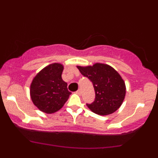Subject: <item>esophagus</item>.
<instances>
[{
    "mask_svg": "<svg viewBox=\"0 0 158 158\" xmlns=\"http://www.w3.org/2000/svg\"><path fill=\"white\" fill-rule=\"evenodd\" d=\"M76 93H77V94H78V95H81V90L80 89H79L77 92H76Z\"/></svg>",
    "mask_w": 158,
    "mask_h": 158,
    "instance_id": "obj_1",
    "label": "esophagus"
}]
</instances>
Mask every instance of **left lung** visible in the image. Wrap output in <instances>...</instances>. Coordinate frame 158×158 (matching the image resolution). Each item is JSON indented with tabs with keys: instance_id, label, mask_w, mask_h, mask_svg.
Instances as JSON below:
<instances>
[{
	"instance_id": "1",
	"label": "left lung",
	"mask_w": 158,
	"mask_h": 158,
	"mask_svg": "<svg viewBox=\"0 0 158 158\" xmlns=\"http://www.w3.org/2000/svg\"><path fill=\"white\" fill-rule=\"evenodd\" d=\"M84 77L92 81L95 100L87 106L94 113L106 116L118 110L126 96L125 81L118 72L110 65L95 63L92 66H77Z\"/></svg>"
}]
</instances>
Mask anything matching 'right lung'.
<instances>
[{
	"instance_id": "add662e5",
	"label": "right lung",
	"mask_w": 158,
	"mask_h": 158,
	"mask_svg": "<svg viewBox=\"0 0 158 158\" xmlns=\"http://www.w3.org/2000/svg\"><path fill=\"white\" fill-rule=\"evenodd\" d=\"M64 66L52 63L36 74L30 85V97L41 111L53 114L64 106L71 94L61 78Z\"/></svg>"
}]
</instances>
